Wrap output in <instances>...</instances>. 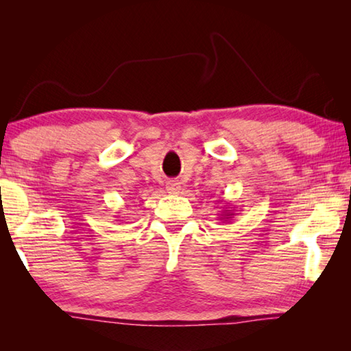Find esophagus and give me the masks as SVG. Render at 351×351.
Wrapping results in <instances>:
<instances>
[{"label":"esophagus","mask_w":351,"mask_h":351,"mask_svg":"<svg viewBox=\"0 0 351 351\" xmlns=\"http://www.w3.org/2000/svg\"><path fill=\"white\" fill-rule=\"evenodd\" d=\"M165 189H167V192L169 193H180V190H181V184L178 182L176 180H170V181H167V186H165Z\"/></svg>","instance_id":"1"}]
</instances>
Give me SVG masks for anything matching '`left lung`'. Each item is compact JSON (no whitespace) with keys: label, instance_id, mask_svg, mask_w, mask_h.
I'll return each instance as SVG.
<instances>
[{"label":"left lung","instance_id":"8db88e82","mask_svg":"<svg viewBox=\"0 0 351 351\" xmlns=\"http://www.w3.org/2000/svg\"><path fill=\"white\" fill-rule=\"evenodd\" d=\"M223 212L219 213V219H223V221H229L230 218H234V207H223Z\"/></svg>","mask_w":351,"mask_h":351}]
</instances>
